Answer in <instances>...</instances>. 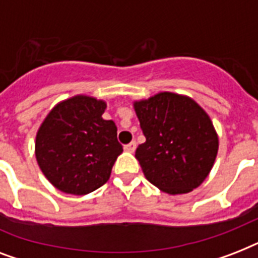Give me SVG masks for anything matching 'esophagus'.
<instances>
[{"label":"esophagus","instance_id":"obj_1","mask_svg":"<svg viewBox=\"0 0 258 258\" xmlns=\"http://www.w3.org/2000/svg\"><path fill=\"white\" fill-rule=\"evenodd\" d=\"M135 149H137V143L135 142H131V143L124 146V151H127V153H134Z\"/></svg>","mask_w":258,"mask_h":258}]
</instances>
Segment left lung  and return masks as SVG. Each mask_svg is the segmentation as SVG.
Instances as JSON below:
<instances>
[{
	"mask_svg": "<svg viewBox=\"0 0 258 258\" xmlns=\"http://www.w3.org/2000/svg\"><path fill=\"white\" fill-rule=\"evenodd\" d=\"M134 109L146 137L135 158L147 180L171 196L198 187L218 153V135L206 111L172 92L134 101Z\"/></svg>",
	"mask_w": 258,
	"mask_h": 258,
	"instance_id": "8db88e82",
	"label": "left lung"
}]
</instances>
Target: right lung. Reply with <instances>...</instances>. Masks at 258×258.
<instances>
[{
    "label": "right lung",
    "mask_w": 258,
    "mask_h": 258,
    "mask_svg": "<svg viewBox=\"0 0 258 258\" xmlns=\"http://www.w3.org/2000/svg\"><path fill=\"white\" fill-rule=\"evenodd\" d=\"M105 108L104 100L76 95L54 105L40 125L36 159L60 191L86 196L109 179L123 147L115 123L101 117Z\"/></svg>",
    "instance_id": "1"
}]
</instances>
